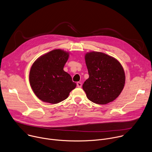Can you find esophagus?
<instances>
[{"label":"esophagus","mask_w":152,"mask_h":152,"mask_svg":"<svg viewBox=\"0 0 152 152\" xmlns=\"http://www.w3.org/2000/svg\"><path fill=\"white\" fill-rule=\"evenodd\" d=\"M77 86L78 88H81V86H82V83L80 82H78L77 83Z\"/></svg>","instance_id":"1"}]
</instances>
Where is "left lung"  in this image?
Masks as SVG:
<instances>
[{
  "label": "left lung",
  "mask_w": 152,
  "mask_h": 152,
  "mask_svg": "<svg viewBox=\"0 0 152 152\" xmlns=\"http://www.w3.org/2000/svg\"><path fill=\"white\" fill-rule=\"evenodd\" d=\"M89 78L82 88L93 103L106 104L116 99L125 84V73L120 62L104 53L92 51L85 55Z\"/></svg>",
  "instance_id": "left-lung-1"
}]
</instances>
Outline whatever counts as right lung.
Instances as JSON below:
<instances>
[{"label":"right lung","mask_w":152,"mask_h":152,"mask_svg":"<svg viewBox=\"0 0 152 152\" xmlns=\"http://www.w3.org/2000/svg\"><path fill=\"white\" fill-rule=\"evenodd\" d=\"M69 52L58 49L40 56L32 64L29 75L31 88L44 102L58 103L66 99L76 84L63 69Z\"/></svg>","instance_id":"add662e5"}]
</instances>
